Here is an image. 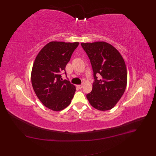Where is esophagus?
I'll list each match as a JSON object with an SVG mask.
<instances>
[{
    "label": "esophagus",
    "mask_w": 156,
    "mask_h": 156,
    "mask_svg": "<svg viewBox=\"0 0 156 156\" xmlns=\"http://www.w3.org/2000/svg\"><path fill=\"white\" fill-rule=\"evenodd\" d=\"M83 87V84H79V85H77V87L79 88H82Z\"/></svg>",
    "instance_id": "1"
}]
</instances>
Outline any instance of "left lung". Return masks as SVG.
I'll return each instance as SVG.
<instances>
[{"label": "left lung", "instance_id": "8db88e82", "mask_svg": "<svg viewBox=\"0 0 156 156\" xmlns=\"http://www.w3.org/2000/svg\"><path fill=\"white\" fill-rule=\"evenodd\" d=\"M81 44L90 60L95 79L92 90L87 98L96 109L110 110L120 100L127 86L124 60L115 47L105 41ZM96 74L101 75L100 78H97Z\"/></svg>", "mask_w": 156, "mask_h": 156}]
</instances>
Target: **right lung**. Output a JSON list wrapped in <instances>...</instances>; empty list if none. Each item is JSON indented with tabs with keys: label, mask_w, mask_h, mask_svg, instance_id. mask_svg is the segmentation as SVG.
Masks as SVG:
<instances>
[{
	"label": "right lung",
	"mask_w": 156,
	"mask_h": 156,
	"mask_svg": "<svg viewBox=\"0 0 156 156\" xmlns=\"http://www.w3.org/2000/svg\"><path fill=\"white\" fill-rule=\"evenodd\" d=\"M79 42L51 41L37 55L31 72L32 85L40 101L51 110L60 111L66 108L73 98L75 87L62 80L68 63Z\"/></svg>",
	"instance_id": "right-lung-1"
}]
</instances>
